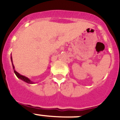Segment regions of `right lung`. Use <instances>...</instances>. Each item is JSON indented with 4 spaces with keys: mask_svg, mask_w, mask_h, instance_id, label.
Wrapping results in <instances>:
<instances>
[{
    "mask_svg": "<svg viewBox=\"0 0 120 120\" xmlns=\"http://www.w3.org/2000/svg\"><path fill=\"white\" fill-rule=\"evenodd\" d=\"M11 61H12V67H13L14 71V73H15V75H16V76H17V77L18 78H19V79H21V80H23V81L25 82H26V83H30V84H32V83H34V82H33L32 81H31V80H30V79H29V78H27V77H25V76H23V75H21L20 74H19V73H18V72H17L15 70L14 66L13 63H12V56L11 57Z\"/></svg>",
    "mask_w": 120,
    "mask_h": 120,
    "instance_id": "1",
    "label": "right lung"
}]
</instances>
